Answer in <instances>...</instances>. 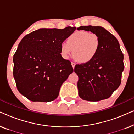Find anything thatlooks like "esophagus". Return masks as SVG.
<instances>
[{"label":"esophagus","instance_id":"esophagus-1","mask_svg":"<svg viewBox=\"0 0 134 134\" xmlns=\"http://www.w3.org/2000/svg\"><path fill=\"white\" fill-rule=\"evenodd\" d=\"M71 65H72L73 69H74V67H75V66H76V63H73V62H72V63H71Z\"/></svg>","mask_w":134,"mask_h":134}]
</instances>
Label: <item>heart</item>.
Wrapping results in <instances>:
<instances>
[{
  "mask_svg": "<svg viewBox=\"0 0 134 134\" xmlns=\"http://www.w3.org/2000/svg\"><path fill=\"white\" fill-rule=\"evenodd\" d=\"M100 46L98 35L86 31H78L68 38L67 43L60 46L62 57L68 59L72 52L73 57L80 63H88L96 57Z\"/></svg>",
  "mask_w": 134,
  "mask_h": 134,
  "instance_id": "b5f03b06",
  "label": "heart"
}]
</instances>
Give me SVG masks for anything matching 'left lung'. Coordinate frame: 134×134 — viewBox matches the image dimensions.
I'll list each match as a JSON object with an SVG mask.
<instances>
[{
    "label": "left lung",
    "mask_w": 134,
    "mask_h": 134,
    "mask_svg": "<svg viewBox=\"0 0 134 134\" xmlns=\"http://www.w3.org/2000/svg\"><path fill=\"white\" fill-rule=\"evenodd\" d=\"M78 30L98 35L100 46L96 57L88 63L76 65L79 97L88 101H99L110 98L120 85L124 70V55L118 40L100 26H80Z\"/></svg>",
    "instance_id": "left-lung-1"
}]
</instances>
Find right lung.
Wrapping results in <instances>:
<instances>
[{
  "label": "right lung",
  "mask_w": 134,
  "mask_h": 134,
  "mask_svg": "<svg viewBox=\"0 0 134 134\" xmlns=\"http://www.w3.org/2000/svg\"><path fill=\"white\" fill-rule=\"evenodd\" d=\"M40 29L27 34L13 56V76L21 94L34 102H50L73 72L71 62L60 54V46L76 30Z\"/></svg>",
  "instance_id": "add662e5"
}]
</instances>
